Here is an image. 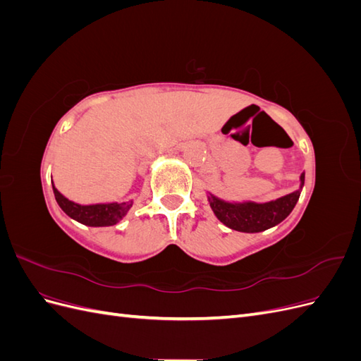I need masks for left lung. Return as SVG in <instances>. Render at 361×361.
Wrapping results in <instances>:
<instances>
[{"label":"left lung","instance_id":"obj_1","mask_svg":"<svg viewBox=\"0 0 361 361\" xmlns=\"http://www.w3.org/2000/svg\"><path fill=\"white\" fill-rule=\"evenodd\" d=\"M302 185L304 173H301L300 176V190L267 203L227 202L216 197L209 191H207V202H209L215 216L224 226L238 232L257 233L274 227L285 220L297 204Z\"/></svg>","mask_w":361,"mask_h":361}]
</instances>
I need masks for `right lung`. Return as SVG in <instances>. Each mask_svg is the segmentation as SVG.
Wrapping results in <instances>:
<instances>
[{
  "mask_svg": "<svg viewBox=\"0 0 361 361\" xmlns=\"http://www.w3.org/2000/svg\"><path fill=\"white\" fill-rule=\"evenodd\" d=\"M54 195L61 211L68 216L73 218L75 221H78L84 226L90 227H106L117 224L129 211V207L133 206V200L130 202H122V203H97V204H78L64 195L54 187Z\"/></svg>",
  "mask_w": 361,
  "mask_h": 361,
  "instance_id": "add662e5",
  "label": "right lung"
}]
</instances>
